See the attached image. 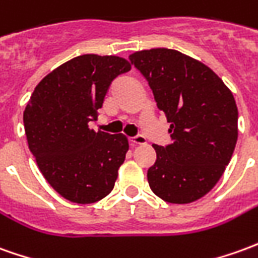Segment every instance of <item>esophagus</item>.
Masks as SVG:
<instances>
[{"mask_svg": "<svg viewBox=\"0 0 258 258\" xmlns=\"http://www.w3.org/2000/svg\"><path fill=\"white\" fill-rule=\"evenodd\" d=\"M130 144H131L133 147H137V145H145V144H147V140H145V137H142V135H137L134 138H130Z\"/></svg>", "mask_w": 258, "mask_h": 258, "instance_id": "1", "label": "esophagus"}]
</instances>
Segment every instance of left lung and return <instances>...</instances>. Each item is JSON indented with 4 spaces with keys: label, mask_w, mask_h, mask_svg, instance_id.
Wrapping results in <instances>:
<instances>
[{
    "label": "left lung",
    "mask_w": 258,
    "mask_h": 258,
    "mask_svg": "<svg viewBox=\"0 0 258 258\" xmlns=\"http://www.w3.org/2000/svg\"><path fill=\"white\" fill-rule=\"evenodd\" d=\"M147 78L158 109L170 123L172 144L152 145L151 190L166 203L188 204L214 188L237 141V106L228 86L210 67L170 48L130 55Z\"/></svg>",
    "instance_id": "obj_1"
}]
</instances>
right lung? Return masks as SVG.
Here are the masks:
<instances>
[{
    "instance_id": "obj_1",
    "label": "right lung",
    "mask_w": 258,
    "mask_h": 258,
    "mask_svg": "<svg viewBox=\"0 0 258 258\" xmlns=\"http://www.w3.org/2000/svg\"><path fill=\"white\" fill-rule=\"evenodd\" d=\"M130 70L117 55H78L41 79L26 104L29 149L48 184L71 203H96L114 187L128 140L95 133L89 121L98 118L111 81Z\"/></svg>"
}]
</instances>
